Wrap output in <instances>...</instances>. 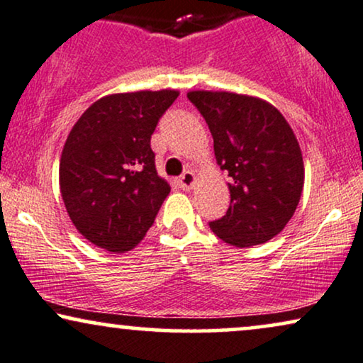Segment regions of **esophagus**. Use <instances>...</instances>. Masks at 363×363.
<instances>
[{
    "mask_svg": "<svg viewBox=\"0 0 363 363\" xmlns=\"http://www.w3.org/2000/svg\"><path fill=\"white\" fill-rule=\"evenodd\" d=\"M196 177H194V172L192 171H186L181 174V177H179V186L182 187V189H191L192 184H194Z\"/></svg>",
    "mask_w": 363,
    "mask_h": 363,
    "instance_id": "obj_1",
    "label": "esophagus"
}]
</instances>
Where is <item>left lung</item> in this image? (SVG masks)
Returning a JSON list of instances; mask_svg holds the SVG:
<instances>
[{"label": "left lung", "mask_w": 363, "mask_h": 363, "mask_svg": "<svg viewBox=\"0 0 363 363\" xmlns=\"http://www.w3.org/2000/svg\"><path fill=\"white\" fill-rule=\"evenodd\" d=\"M214 139L216 160L231 177V204L209 228L247 247L283 231L303 191V157L290 123L273 105L229 91H189Z\"/></svg>", "instance_id": "1"}]
</instances>
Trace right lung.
<instances>
[{
  "mask_svg": "<svg viewBox=\"0 0 363 363\" xmlns=\"http://www.w3.org/2000/svg\"><path fill=\"white\" fill-rule=\"evenodd\" d=\"M176 90L108 95L68 134L60 191L72 223L95 246L132 250L152 226L171 187L155 171L150 137Z\"/></svg>",
  "mask_w": 363,
  "mask_h": 363,
  "instance_id": "add662e5",
  "label": "right lung"
}]
</instances>
